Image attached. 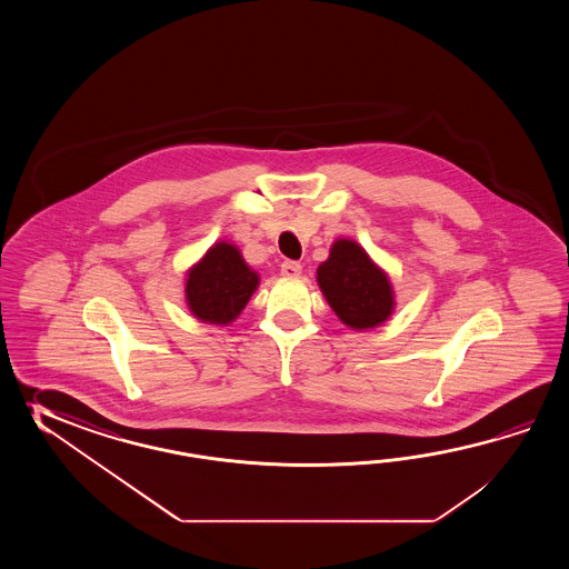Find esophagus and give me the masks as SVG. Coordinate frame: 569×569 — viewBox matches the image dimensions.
<instances>
[{
  "mask_svg": "<svg viewBox=\"0 0 569 569\" xmlns=\"http://www.w3.org/2000/svg\"><path fill=\"white\" fill-rule=\"evenodd\" d=\"M302 267L299 262H292V260H284L282 264H280V274L282 277H287V279H297V277H301Z\"/></svg>",
  "mask_w": 569,
  "mask_h": 569,
  "instance_id": "obj_1",
  "label": "esophagus"
}]
</instances>
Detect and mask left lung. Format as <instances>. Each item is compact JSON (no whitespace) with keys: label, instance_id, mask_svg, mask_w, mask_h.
I'll return each instance as SVG.
<instances>
[{"label":"left lung","instance_id":"1","mask_svg":"<svg viewBox=\"0 0 569 569\" xmlns=\"http://www.w3.org/2000/svg\"><path fill=\"white\" fill-rule=\"evenodd\" d=\"M317 282L329 307L351 329L380 326L395 309L387 272L351 240H338L331 246L329 258L317 268Z\"/></svg>","mask_w":569,"mask_h":569}]
</instances>
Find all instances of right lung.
Masks as SVG:
<instances>
[{"label": "right lung", "mask_w": 569, "mask_h": 569, "mask_svg": "<svg viewBox=\"0 0 569 569\" xmlns=\"http://www.w3.org/2000/svg\"><path fill=\"white\" fill-rule=\"evenodd\" d=\"M258 274L236 246L218 242L187 274L184 295L191 313L203 323L228 326L250 301Z\"/></svg>", "instance_id": "add662e5"}]
</instances>
